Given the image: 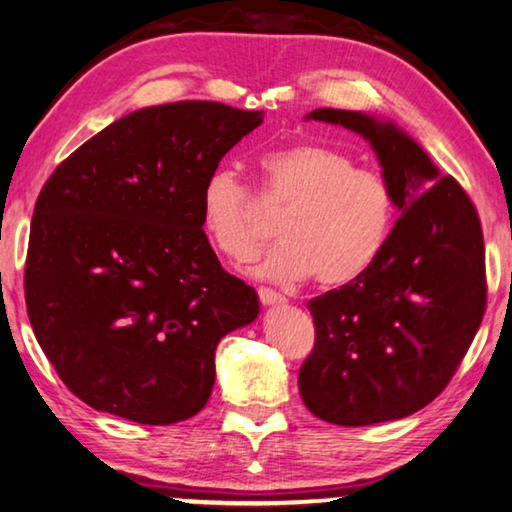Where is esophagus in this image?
Listing matches in <instances>:
<instances>
[{
    "instance_id": "esophagus-1",
    "label": "esophagus",
    "mask_w": 512,
    "mask_h": 512,
    "mask_svg": "<svg viewBox=\"0 0 512 512\" xmlns=\"http://www.w3.org/2000/svg\"><path fill=\"white\" fill-rule=\"evenodd\" d=\"M257 296H259V301H262V305H280V303H285V296L278 294L276 289H271V287H259L257 289Z\"/></svg>"
}]
</instances>
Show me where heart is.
<instances>
[{"label":"heart","mask_w":512,"mask_h":512,"mask_svg":"<svg viewBox=\"0 0 512 512\" xmlns=\"http://www.w3.org/2000/svg\"><path fill=\"white\" fill-rule=\"evenodd\" d=\"M262 195L285 209L280 241L257 264L262 278L299 282L315 273L324 287L347 285L377 262L395 223V190L384 174L358 167L347 151L301 140L259 156ZM204 234L230 259L255 253L253 195L239 172L218 165L200 190Z\"/></svg>","instance_id":"heart-1"}]
</instances>
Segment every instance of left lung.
<instances>
[{
    "label": "left lung",
    "instance_id": "8db88e82",
    "mask_svg": "<svg viewBox=\"0 0 512 512\" xmlns=\"http://www.w3.org/2000/svg\"><path fill=\"white\" fill-rule=\"evenodd\" d=\"M305 119L345 126L370 142L400 218L363 276L308 303L315 347L301 365L299 393L326 423L398 421L444 391L483 322L478 213L460 183L441 177L393 121L333 108Z\"/></svg>",
    "mask_w": 512,
    "mask_h": 512
}]
</instances>
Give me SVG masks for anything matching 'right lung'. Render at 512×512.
<instances>
[{
  "label": "right lung",
  "instance_id": "right-lung-1",
  "mask_svg": "<svg viewBox=\"0 0 512 512\" xmlns=\"http://www.w3.org/2000/svg\"><path fill=\"white\" fill-rule=\"evenodd\" d=\"M262 119L213 101L142 108L45 181L29 232L27 315L89 407L170 425L207 404L220 338L255 322L259 301L209 246L200 190Z\"/></svg>",
  "mask_w": 512,
  "mask_h": 512
}]
</instances>
